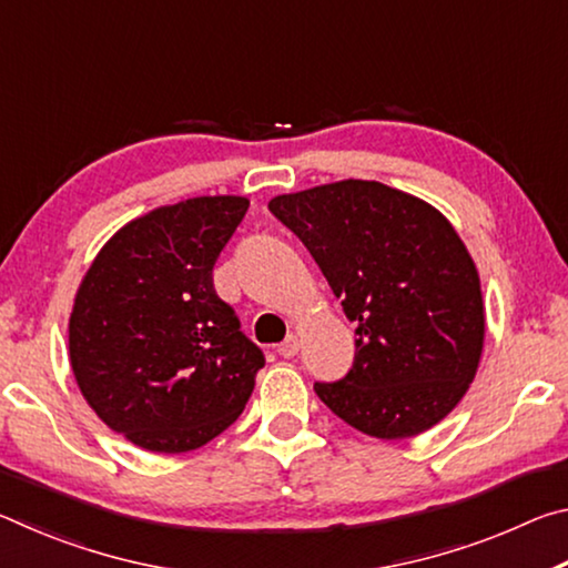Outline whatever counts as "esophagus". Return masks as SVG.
Listing matches in <instances>:
<instances>
[{"mask_svg":"<svg viewBox=\"0 0 568 568\" xmlns=\"http://www.w3.org/2000/svg\"><path fill=\"white\" fill-rule=\"evenodd\" d=\"M297 351H301V341H297V335H287V338L281 343V348H277V353H281L283 358H293V355H297Z\"/></svg>","mask_w":568,"mask_h":568,"instance_id":"34e87169","label":"esophagus"}]
</instances>
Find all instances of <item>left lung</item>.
<instances>
[{
  "label": "left lung",
  "mask_w": 568,
  "mask_h": 568,
  "mask_svg": "<svg viewBox=\"0 0 568 568\" xmlns=\"http://www.w3.org/2000/svg\"><path fill=\"white\" fill-rule=\"evenodd\" d=\"M271 213L358 323L348 376L315 383L335 416L383 440L444 420L476 378L486 307L474 257L448 217L376 180H338L277 195Z\"/></svg>",
  "instance_id": "8db88e82"
}]
</instances>
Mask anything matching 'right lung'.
Returning <instances> with one entry per match:
<instances>
[{
	"label": "right lung",
	"mask_w": 568,
	"mask_h": 568,
	"mask_svg": "<svg viewBox=\"0 0 568 568\" xmlns=\"http://www.w3.org/2000/svg\"><path fill=\"white\" fill-rule=\"evenodd\" d=\"M247 205L203 195L130 220L74 293L77 388L114 434L152 454H185L223 434L265 365L213 287V265Z\"/></svg>",
	"instance_id": "obj_1"
}]
</instances>
